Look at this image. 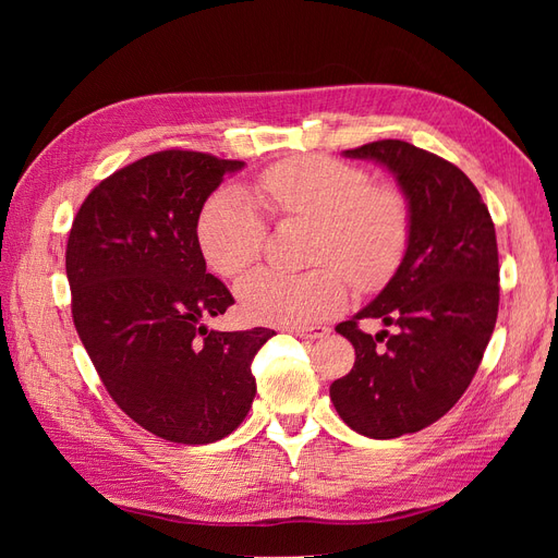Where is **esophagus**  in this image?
<instances>
[{
  "label": "esophagus",
  "instance_id": "obj_1",
  "mask_svg": "<svg viewBox=\"0 0 558 558\" xmlns=\"http://www.w3.org/2000/svg\"><path fill=\"white\" fill-rule=\"evenodd\" d=\"M291 332H295L302 340H318V337H326L330 328L326 326H293Z\"/></svg>",
  "mask_w": 558,
  "mask_h": 558
}]
</instances>
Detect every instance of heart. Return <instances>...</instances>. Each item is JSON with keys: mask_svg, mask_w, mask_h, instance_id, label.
Here are the masks:
<instances>
[{"mask_svg": "<svg viewBox=\"0 0 558 558\" xmlns=\"http://www.w3.org/2000/svg\"><path fill=\"white\" fill-rule=\"evenodd\" d=\"M258 191L275 216L316 226L312 263L324 267L246 277L238 293L251 318L312 324L347 305V279L359 291H377L398 272L410 244V205L393 185H373L356 165L305 156L269 167ZM195 234L211 272L238 279L260 258L265 223L246 195L223 189L205 202Z\"/></svg>", "mask_w": 558, "mask_h": 558, "instance_id": "b5f03b06", "label": "heart"}]
</instances>
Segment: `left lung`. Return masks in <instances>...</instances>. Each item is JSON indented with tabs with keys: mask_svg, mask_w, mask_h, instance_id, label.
<instances>
[{
	"mask_svg": "<svg viewBox=\"0 0 558 558\" xmlns=\"http://www.w3.org/2000/svg\"><path fill=\"white\" fill-rule=\"evenodd\" d=\"M393 172L410 205V244L398 272L335 330L356 349L351 373L332 381L344 424L391 440L445 416L465 393L498 316L496 228L480 191L459 167L400 140L344 150ZM361 317L393 333L367 336Z\"/></svg>",
	"mask_w": 558,
	"mask_h": 558,
	"instance_id": "obj_1",
	"label": "left lung"
}]
</instances>
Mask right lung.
<instances>
[{
	"label": "right lung",
	"mask_w": 558,
	"mask_h": 558,
	"mask_svg": "<svg viewBox=\"0 0 558 558\" xmlns=\"http://www.w3.org/2000/svg\"><path fill=\"white\" fill-rule=\"evenodd\" d=\"M242 160L158 150L95 185L66 242L74 326L132 421L162 440L209 445L246 418L251 361L269 328L221 332L205 320L234 298L207 272L197 216Z\"/></svg>",
	"instance_id": "add662e5"
}]
</instances>
